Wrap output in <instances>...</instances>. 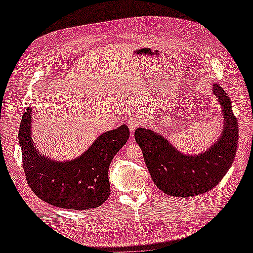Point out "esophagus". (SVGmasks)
<instances>
[{
  "label": "esophagus",
  "mask_w": 253,
  "mask_h": 253,
  "mask_svg": "<svg viewBox=\"0 0 253 253\" xmlns=\"http://www.w3.org/2000/svg\"><path fill=\"white\" fill-rule=\"evenodd\" d=\"M141 122H142L141 119L138 116H137V115H133V116L128 118L127 126L129 127V131H131V133H134V131L137 128V126H139Z\"/></svg>",
  "instance_id": "1"
}]
</instances>
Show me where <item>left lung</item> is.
<instances>
[{
	"label": "left lung",
	"instance_id": "1",
	"mask_svg": "<svg viewBox=\"0 0 253 253\" xmlns=\"http://www.w3.org/2000/svg\"><path fill=\"white\" fill-rule=\"evenodd\" d=\"M213 94L223 109L224 126L217 141L198 155H185L165 137L138 127L135 140L156 187L168 195L191 197L208 192L223 179L231 167L239 143V125L231 110L230 98L218 84Z\"/></svg>",
	"mask_w": 253,
	"mask_h": 253
}]
</instances>
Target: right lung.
I'll list each match as a JSON object with an SVG mask.
<instances>
[{"label": "right lung", "mask_w": 253, "mask_h": 253, "mask_svg": "<svg viewBox=\"0 0 253 253\" xmlns=\"http://www.w3.org/2000/svg\"><path fill=\"white\" fill-rule=\"evenodd\" d=\"M30 132L29 105L21 120L19 142L26 180L40 200L71 210L97 208L108 200L111 193L110 164L128 139L126 126L101 134L81 156L63 163L41 155Z\"/></svg>", "instance_id": "1"}]
</instances>
